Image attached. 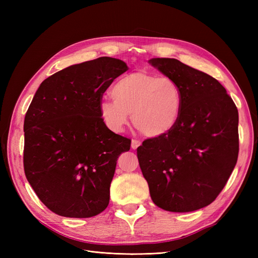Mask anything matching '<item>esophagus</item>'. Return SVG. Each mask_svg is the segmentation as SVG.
I'll return each instance as SVG.
<instances>
[{"instance_id": "34e87169", "label": "esophagus", "mask_w": 258, "mask_h": 258, "mask_svg": "<svg viewBox=\"0 0 258 258\" xmlns=\"http://www.w3.org/2000/svg\"><path fill=\"white\" fill-rule=\"evenodd\" d=\"M141 145V141H140V140H138V139H134L131 141V147L134 148V150H137V148Z\"/></svg>"}]
</instances>
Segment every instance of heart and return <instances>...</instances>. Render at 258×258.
Segmentation results:
<instances>
[{"label":"heart","mask_w":258,"mask_h":258,"mask_svg":"<svg viewBox=\"0 0 258 258\" xmlns=\"http://www.w3.org/2000/svg\"><path fill=\"white\" fill-rule=\"evenodd\" d=\"M113 101L100 104V116L114 132L132 122L146 137L158 138L172 130L182 112V92L174 81L146 71L122 76L111 89Z\"/></svg>","instance_id":"b5f03b06"}]
</instances>
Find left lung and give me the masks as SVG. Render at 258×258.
<instances>
[{
	"mask_svg": "<svg viewBox=\"0 0 258 258\" xmlns=\"http://www.w3.org/2000/svg\"><path fill=\"white\" fill-rule=\"evenodd\" d=\"M150 63L176 83L183 99L176 126L137 150L152 200L170 212L205 208L223 190L238 160L237 106L209 74L171 58Z\"/></svg>",
	"mask_w": 258,
	"mask_h": 258,
	"instance_id": "left-lung-1",
	"label": "left lung"
}]
</instances>
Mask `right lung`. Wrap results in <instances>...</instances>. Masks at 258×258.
I'll return each mask as SVG.
<instances>
[{"label":"right lung","mask_w":258,"mask_h":258,"mask_svg":"<svg viewBox=\"0 0 258 258\" xmlns=\"http://www.w3.org/2000/svg\"><path fill=\"white\" fill-rule=\"evenodd\" d=\"M127 70L119 59L100 57L54 73L35 92L23 123V168L53 213L91 217L108 206L117 159L131 140L106 127L100 104Z\"/></svg>","instance_id":"add662e5"}]
</instances>
